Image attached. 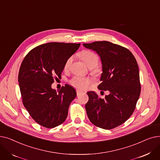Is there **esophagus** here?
<instances>
[{"label":"esophagus","mask_w":160,"mask_h":160,"mask_svg":"<svg viewBox=\"0 0 160 160\" xmlns=\"http://www.w3.org/2000/svg\"><path fill=\"white\" fill-rule=\"evenodd\" d=\"M82 93H83V91H80V90H78V89H77V96H79V95H80L81 94H82Z\"/></svg>","instance_id":"obj_1"}]
</instances>
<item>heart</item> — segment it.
Segmentation results:
<instances>
[{
    "label": "heart",
    "mask_w": 160,
    "mask_h": 160,
    "mask_svg": "<svg viewBox=\"0 0 160 160\" xmlns=\"http://www.w3.org/2000/svg\"><path fill=\"white\" fill-rule=\"evenodd\" d=\"M80 56L83 62H85V63L88 67L90 65H93L94 67H95L98 63V56L93 52L90 51V50H83V51H82L80 53ZM72 60H73V57L71 56L66 60L64 65L65 69L69 68L72 62ZM91 81V80L88 77H75L71 80V83L74 86L77 87L78 89H86L88 88Z\"/></svg>",
    "instance_id": "1"
}]
</instances>
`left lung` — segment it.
I'll return each instance as SVG.
<instances>
[{"label": "left lung", "instance_id": "left-lung-1", "mask_svg": "<svg viewBox=\"0 0 160 160\" xmlns=\"http://www.w3.org/2000/svg\"><path fill=\"white\" fill-rule=\"evenodd\" d=\"M100 58L102 72L99 89L108 91L104 98L89 91L86 110L90 121L97 127L110 130L124 123L133 113L141 91L139 71L129 50L111 42L83 43Z\"/></svg>", "mask_w": 160, "mask_h": 160}]
</instances>
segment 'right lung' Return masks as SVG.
<instances>
[{"instance_id": "add662e5", "label": "right lung", "mask_w": 160, "mask_h": 160, "mask_svg": "<svg viewBox=\"0 0 160 160\" xmlns=\"http://www.w3.org/2000/svg\"><path fill=\"white\" fill-rule=\"evenodd\" d=\"M80 45L52 42L33 48L24 58L18 76L22 102L41 126L54 128L67 118L77 92L68 84L56 91L52 83L54 77H61L66 60Z\"/></svg>"}]
</instances>
